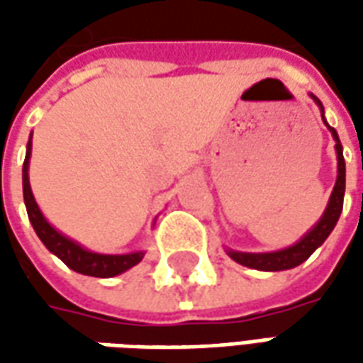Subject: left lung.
Returning a JSON list of instances; mask_svg holds the SVG:
<instances>
[{
    "label": "left lung",
    "instance_id": "1",
    "mask_svg": "<svg viewBox=\"0 0 363 363\" xmlns=\"http://www.w3.org/2000/svg\"><path fill=\"white\" fill-rule=\"evenodd\" d=\"M309 96H311L313 101L317 103V106L320 108L323 122L328 128V132L333 134V140H335L336 161H338V174H336L335 189H333V194L328 198V204L325 208L323 216H320V220L296 245L272 252H241L233 251V249H225V252H228L231 259L247 268H255V270H262V272H280V270H289V268L299 267L301 262H305V260L311 257L313 252L319 249L320 245L325 243V239L330 235V231L335 229L336 221H338L340 213H342L344 189H346V163H344L342 155V143L338 140V134H336L335 128L328 126L327 118H325V108H323L319 99L311 95V93H309Z\"/></svg>",
    "mask_w": 363,
    "mask_h": 363
}]
</instances>
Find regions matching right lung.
Instances as JSON below:
<instances>
[{
    "instance_id": "1",
    "label": "right lung",
    "mask_w": 363,
    "mask_h": 363,
    "mask_svg": "<svg viewBox=\"0 0 363 363\" xmlns=\"http://www.w3.org/2000/svg\"><path fill=\"white\" fill-rule=\"evenodd\" d=\"M30 151H33V134L28 138L27 143V155L23 163V196H25V206H27L28 220L35 228L36 235L43 241L44 247L56 255L66 267L85 276H95V278H112L118 274L126 272L132 267H135L143 259L145 251L126 252V255H101L85 249L82 245L69 239L64 233H60L58 229L52 228L48 220L44 218L40 208L36 204L30 182H28V163H30Z\"/></svg>"
}]
</instances>
